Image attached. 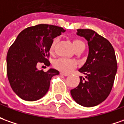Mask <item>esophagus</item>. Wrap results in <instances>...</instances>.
<instances>
[{
  "mask_svg": "<svg viewBox=\"0 0 124 124\" xmlns=\"http://www.w3.org/2000/svg\"><path fill=\"white\" fill-rule=\"evenodd\" d=\"M60 75H63V76H68V75H69V74L64 73H60Z\"/></svg>",
  "mask_w": 124,
  "mask_h": 124,
  "instance_id": "obj_1",
  "label": "esophagus"
}]
</instances>
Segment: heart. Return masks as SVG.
<instances>
[{"label": "heart", "mask_w": 124, "mask_h": 124, "mask_svg": "<svg viewBox=\"0 0 124 124\" xmlns=\"http://www.w3.org/2000/svg\"><path fill=\"white\" fill-rule=\"evenodd\" d=\"M58 39H54L53 41L51 42V46H50V51H52L54 50L55 44L57 43ZM73 45V47L75 49V51L79 49H84L85 48V44L83 41L80 39H74L72 42ZM54 65L55 66V68L60 70L61 72L64 73H70L72 70L75 68L76 66V63L74 62L73 60H69L66 58H60L57 60H55L54 62Z\"/></svg>", "instance_id": "heart-1"}]
</instances>
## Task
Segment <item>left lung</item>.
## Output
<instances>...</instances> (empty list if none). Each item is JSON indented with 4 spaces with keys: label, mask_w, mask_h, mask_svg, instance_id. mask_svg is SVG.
Returning a JSON list of instances; mask_svg holds the SVG:
<instances>
[{
    "label": "left lung",
    "mask_w": 124,
    "mask_h": 124,
    "mask_svg": "<svg viewBox=\"0 0 124 124\" xmlns=\"http://www.w3.org/2000/svg\"><path fill=\"white\" fill-rule=\"evenodd\" d=\"M77 34L87 41L86 62L79 69L85 75L79 84L70 90L74 101L85 107L101 104L108 97L117 70L115 50L110 42L90 29H78Z\"/></svg>",
    "instance_id": "1"
}]
</instances>
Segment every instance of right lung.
<instances>
[{
    "label": "right lung",
    "instance_id": "1",
    "mask_svg": "<svg viewBox=\"0 0 124 124\" xmlns=\"http://www.w3.org/2000/svg\"><path fill=\"white\" fill-rule=\"evenodd\" d=\"M66 30L48 24L28 27L20 32L7 55V73L10 85L18 96L27 101L41 99L47 92L52 77L59 71L47 72L37 68L39 63L49 66L47 58L53 39Z\"/></svg>",
    "mask_w": 124,
    "mask_h": 124
}]
</instances>
